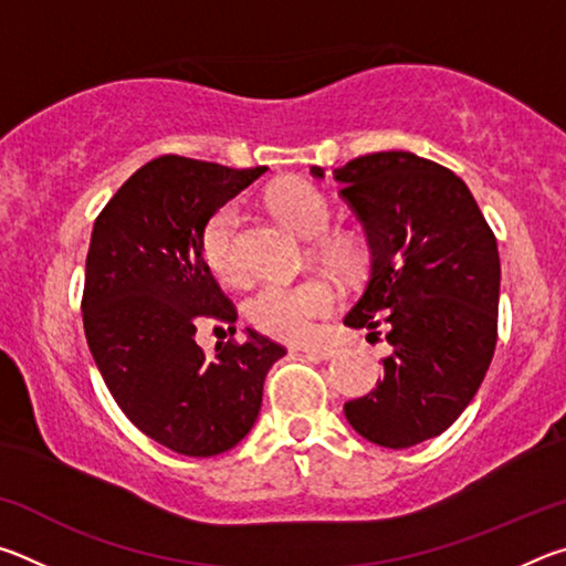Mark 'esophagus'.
<instances>
[{
  "instance_id": "obj_1",
  "label": "esophagus",
  "mask_w": 566,
  "mask_h": 566,
  "mask_svg": "<svg viewBox=\"0 0 566 566\" xmlns=\"http://www.w3.org/2000/svg\"><path fill=\"white\" fill-rule=\"evenodd\" d=\"M304 354H310V357H317V359H332L334 354H337V349L334 347H327V344H304V347H300Z\"/></svg>"
}]
</instances>
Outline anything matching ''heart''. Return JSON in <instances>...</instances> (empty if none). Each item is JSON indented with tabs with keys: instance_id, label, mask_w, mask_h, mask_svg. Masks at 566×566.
I'll list each match as a JSON object with an SVG mask.
<instances>
[{
	"instance_id": "heart-1",
	"label": "heart",
	"mask_w": 566,
	"mask_h": 566,
	"mask_svg": "<svg viewBox=\"0 0 566 566\" xmlns=\"http://www.w3.org/2000/svg\"><path fill=\"white\" fill-rule=\"evenodd\" d=\"M266 205L290 224L296 234L312 239L314 254L339 272H354L359 266V249L342 234H324L332 227V205L322 191L304 179H284L266 191ZM202 260L219 282L239 284L247 276L239 237V209L234 205L219 207L207 219L199 234ZM339 302V294L322 276L302 282H264L247 300V319L254 329L284 342H302L327 319Z\"/></svg>"
}]
</instances>
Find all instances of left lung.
<instances>
[{
	"label": "left lung",
	"mask_w": 566,
	"mask_h": 566,
	"mask_svg": "<svg viewBox=\"0 0 566 566\" xmlns=\"http://www.w3.org/2000/svg\"><path fill=\"white\" fill-rule=\"evenodd\" d=\"M334 179L371 249L367 290L344 324L385 327L391 344L385 379L344 415L369 442L407 449L452 427L490 369L500 249L472 191L437 161L375 151L334 169Z\"/></svg>",
	"instance_id": "left-lung-1"
}]
</instances>
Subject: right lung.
Listing matches in <instances>:
<instances>
[{
	"instance_id": "1",
	"label": "right lung",
	"mask_w": 566,
	"mask_h": 566,
	"mask_svg": "<svg viewBox=\"0 0 566 566\" xmlns=\"http://www.w3.org/2000/svg\"><path fill=\"white\" fill-rule=\"evenodd\" d=\"M266 167L229 169L165 155L147 161L94 219L82 322L114 401L142 434L187 457H214L242 442L262 407L264 377L286 349L249 329L195 342L202 324L237 310L209 272L199 234L212 212Z\"/></svg>"
}]
</instances>
